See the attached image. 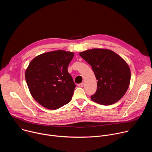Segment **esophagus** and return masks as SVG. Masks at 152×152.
<instances>
[{
	"mask_svg": "<svg viewBox=\"0 0 152 152\" xmlns=\"http://www.w3.org/2000/svg\"><path fill=\"white\" fill-rule=\"evenodd\" d=\"M83 83H80L78 84L79 87H83Z\"/></svg>",
	"mask_w": 152,
	"mask_h": 152,
	"instance_id": "obj_1",
	"label": "esophagus"
}]
</instances>
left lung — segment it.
<instances>
[{"instance_id": "obj_1", "label": "left lung", "mask_w": 152, "mask_h": 152, "mask_svg": "<svg viewBox=\"0 0 152 152\" xmlns=\"http://www.w3.org/2000/svg\"><path fill=\"white\" fill-rule=\"evenodd\" d=\"M79 55L91 66L98 80L91 100L102 105H110L121 99L131 80V70L125 61L107 49H93Z\"/></svg>"}]
</instances>
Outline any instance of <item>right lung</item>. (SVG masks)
I'll return each mask as SVG.
<instances>
[{
    "instance_id": "add662e5",
    "label": "right lung",
    "mask_w": 152,
    "mask_h": 152,
    "mask_svg": "<svg viewBox=\"0 0 152 152\" xmlns=\"http://www.w3.org/2000/svg\"><path fill=\"white\" fill-rule=\"evenodd\" d=\"M74 53L64 50L47 52L36 56L25 73L26 81L33 98L49 110L69 103L76 85L67 70Z\"/></svg>"
}]
</instances>
